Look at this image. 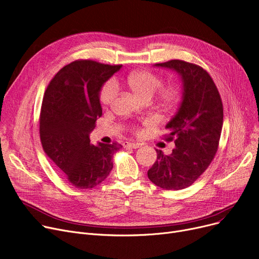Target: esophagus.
Returning <instances> with one entry per match:
<instances>
[{
    "instance_id": "1",
    "label": "esophagus",
    "mask_w": 259,
    "mask_h": 259,
    "mask_svg": "<svg viewBox=\"0 0 259 259\" xmlns=\"http://www.w3.org/2000/svg\"><path fill=\"white\" fill-rule=\"evenodd\" d=\"M140 143H133V142H123V146L124 147H131V149H138L140 147Z\"/></svg>"
}]
</instances>
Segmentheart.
<instances>
[{
	"label": "heart",
	"instance_id": "1",
	"mask_svg": "<svg viewBox=\"0 0 259 259\" xmlns=\"http://www.w3.org/2000/svg\"><path fill=\"white\" fill-rule=\"evenodd\" d=\"M126 82L133 93L142 100L151 99L162 85L161 79L154 75L153 72L146 70L131 72L126 78ZM117 92L118 86L114 80L106 82L100 94L101 103L104 105H109L114 101ZM178 97L179 93L175 88H166L160 93L159 99L163 105L170 106L177 102Z\"/></svg>",
	"mask_w": 259,
	"mask_h": 259
}]
</instances>
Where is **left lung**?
Segmentation results:
<instances>
[{
	"label": "left lung",
	"instance_id": "1",
	"mask_svg": "<svg viewBox=\"0 0 259 259\" xmlns=\"http://www.w3.org/2000/svg\"><path fill=\"white\" fill-rule=\"evenodd\" d=\"M154 66L177 73L182 97L175 116L165 125L166 140H174L175 149L169 155L156 150L157 160L147 177L163 190H182L194 183L214 159L224 123L223 102L202 67L181 60Z\"/></svg>",
	"mask_w": 259,
	"mask_h": 259
}]
</instances>
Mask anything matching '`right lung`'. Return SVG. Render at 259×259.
<instances>
[{"label":"right lung","instance_id":"1","mask_svg":"<svg viewBox=\"0 0 259 259\" xmlns=\"http://www.w3.org/2000/svg\"><path fill=\"white\" fill-rule=\"evenodd\" d=\"M122 65L78 60L60 69L44 94L40 115L43 150L77 189H93L113 168L122 145L91 143L90 134L102 115L100 92Z\"/></svg>","mask_w":259,"mask_h":259}]
</instances>
